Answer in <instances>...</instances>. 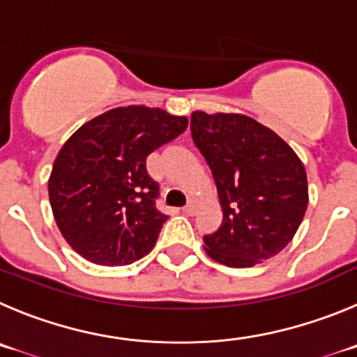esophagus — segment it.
Listing matches in <instances>:
<instances>
[{
	"label": "esophagus",
	"mask_w": 357,
	"mask_h": 357,
	"mask_svg": "<svg viewBox=\"0 0 357 357\" xmlns=\"http://www.w3.org/2000/svg\"><path fill=\"white\" fill-rule=\"evenodd\" d=\"M183 213H185V215H194V213H195V202L194 201L186 202V206L183 208Z\"/></svg>",
	"instance_id": "1"
}]
</instances>
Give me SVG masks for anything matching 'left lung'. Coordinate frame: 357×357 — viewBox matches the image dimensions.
Segmentation results:
<instances>
[{"label":"left lung","instance_id":"left-lung-1","mask_svg":"<svg viewBox=\"0 0 357 357\" xmlns=\"http://www.w3.org/2000/svg\"><path fill=\"white\" fill-rule=\"evenodd\" d=\"M192 139L211 169L222 225L204 236L206 254L229 268H252L294 238L308 206V181L294 149L243 114H192Z\"/></svg>","mask_w":357,"mask_h":357}]
</instances>
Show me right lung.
I'll use <instances>...</instances> for the list:
<instances>
[{
    "mask_svg": "<svg viewBox=\"0 0 357 357\" xmlns=\"http://www.w3.org/2000/svg\"><path fill=\"white\" fill-rule=\"evenodd\" d=\"M188 126L185 116L146 105L116 107L84 123L63 144L49 178L59 232L81 257L126 266L148 255L167 216L155 206L149 153Z\"/></svg>",
    "mask_w": 357,
    "mask_h": 357,
    "instance_id": "obj_1",
    "label": "right lung"
}]
</instances>
